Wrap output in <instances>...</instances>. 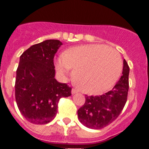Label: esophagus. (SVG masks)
Here are the masks:
<instances>
[{"label":"esophagus","instance_id":"34e87169","mask_svg":"<svg viewBox=\"0 0 149 149\" xmlns=\"http://www.w3.org/2000/svg\"><path fill=\"white\" fill-rule=\"evenodd\" d=\"M78 92H79V91H78V90H77V89H76V88H73L72 90V94H75V93H77Z\"/></svg>","mask_w":149,"mask_h":149}]
</instances>
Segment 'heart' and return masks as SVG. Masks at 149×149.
<instances>
[{"mask_svg": "<svg viewBox=\"0 0 149 149\" xmlns=\"http://www.w3.org/2000/svg\"><path fill=\"white\" fill-rule=\"evenodd\" d=\"M58 72L73 70L72 79L82 92L98 94L108 91L122 72V59L116 50L104 45H86L70 48L56 62Z\"/></svg>", "mask_w": 149, "mask_h": 149, "instance_id": "heart-1", "label": "heart"}]
</instances>
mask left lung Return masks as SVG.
<instances>
[{
  "instance_id": "1",
  "label": "left lung",
  "mask_w": 149,
  "mask_h": 149,
  "mask_svg": "<svg viewBox=\"0 0 149 149\" xmlns=\"http://www.w3.org/2000/svg\"><path fill=\"white\" fill-rule=\"evenodd\" d=\"M129 70L125 59L122 76L111 91L100 96H85L86 101L77 111L79 121L84 126L91 129H101L120 115L127 102Z\"/></svg>"
}]
</instances>
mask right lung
Returning a JSON list of instances; mask_svg holds the SVG:
<instances>
[{"instance_id": "obj_1", "label": "right lung", "mask_w": 149, "mask_h": 149, "mask_svg": "<svg viewBox=\"0 0 149 149\" xmlns=\"http://www.w3.org/2000/svg\"><path fill=\"white\" fill-rule=\"evenodd\" d=\"M62 45L59 40H45L20 56L15 100L21 113L32 124L45 125L53 120L59 100L71 95L72 88L55 79L54 56Z\"/></svg>"}]
</instances>
